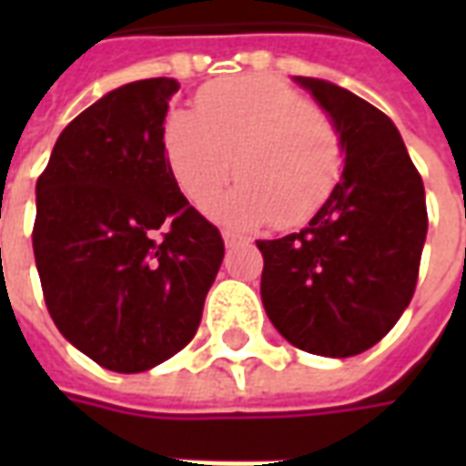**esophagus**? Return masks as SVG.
Returning a JSON list of instances; mask_svg holds the SVG:
<instances>
[{"instance_id":"34e87169","label":"esophagus","mask_w":466,"mask_h":466,"mask_svg":"<svg viewBox=\"0 0 466 466\" xmlns=\"http://www.w3.org/2000/svg\"><path fill=\"white\" fill-rule=\"evenodd\" d=\"M222 239H224V244H227V247H234V244H239L244 239L242 234H237V232H229V229H224L222 232Z\"/></svg>"}]
</instances>
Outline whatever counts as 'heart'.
Masks as SVG:
<instances>
[{"label":"heart","instance_id":"obj_1","mask_svg":"<svg viewBox=\"0 0 466 466\" xmlns=\"http://www.w3.org/2000/svg\"><path fill=\"white\" fill-rule=\"evenodd\" d=\"M164 154L174 182L202 204L234 172L242 179L207 204L234 229L297 227L319 212L342 174L334 124L269 76L214 82L197 109H177L164 124Z\"/></svg>","mask_w":466,"mask_h":466}]
</instances>
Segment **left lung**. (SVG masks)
<instances>
[{
    "mask_svg": "<svg viewBox=\"0 0 466 466\" xmlns=\"http://www.w3.org/2000/svg\"><path fill=\"white\" fill-rule=\"evenodd\" d=\"M339 134L344 169L309 224L259 239L262 302L284 339L319 357H354L410 307L427 239V202L397 127L327 79L294 76Z\"/></svg>",
    "mask_w": 466,
    "mask_h": 466,
    "instance_id": "8db88e82",
    "label": "left lung"
}]
</instances>
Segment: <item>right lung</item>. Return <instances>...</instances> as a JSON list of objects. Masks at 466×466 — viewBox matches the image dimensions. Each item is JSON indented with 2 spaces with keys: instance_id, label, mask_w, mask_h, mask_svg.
<instances>
[{
  "instance_id": "add662e5",
  "label": "right lung",
  "mask_w": 466,
  "mask_h": 466,
  "mask_svg": "<svg viewBox=\"0 0 466 466\" xmlns=\"http://www.w3.org/2000/svg\"><path fill=\"white\" fill-rule=\"evenodd\" d=\"M177 89L157 76L106 92L66 124L36 179L32 244L46 309L66 342L122 374L192 342L224 259L222 234L167 164Z\"/></svg>"
}]
</instances>
